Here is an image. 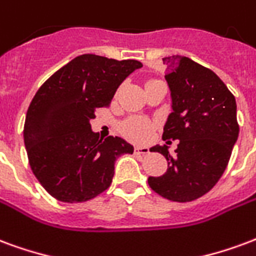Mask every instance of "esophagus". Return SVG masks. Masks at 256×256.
Instances as JSON below:
<instances>
[{"instance_id": "esophagus-1", "label": "esophagus", "mask_w": 256, "mask_h": 256, "mask_svg": "<svg viewBox=\"0 0 256 256\" xmlns=\"http://www.w3.org/2000/svg\"><path fill=\"white\" fill-rule=\"evenodd\" d=\"M135 154H139V156H148V154H150V150H148V147L136 146L135 147Z\"/></svg>"}]
</instances>
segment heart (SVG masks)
<instances>
[{
    "label": "heart",
    "mask_w": 256,
    "mask_h": 256,
    "mask_svg": "<svg viewBox=\"0 0 256 256\" xmlns=\"http://www.w3.org/2000/svg\"><path fill=\"white\" fill-rule=\"evenodd\" d=\"M151 130H152V126L151 122L146 120H130L126 121L124 126H122V132L126 134L130 139L136 142L146 140L147 138L150 136Z\"/></svg>",
    "instance_id": "heart-1"
}]
</instances>
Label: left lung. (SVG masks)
Returning <instances> with one entry per match:
<instances>
[{"mask_svg": "<svg viewBox=\"0 0 256 256\" xmlns=\"http://www.w3.org/2000/svg\"><path fill=\"white\" fill-rule=\"evenodd\" d=\"M172 95V112L162 139L178 140L174 154L156 146L168 170L148 177L152 191L173 202H192L210 191L228 166L238 140L236 100L212 69L184 56L162 58Z\"/></svg>", "mask_w": 256, "mask_h": 256, "instance_id": "left-lung-1", "label": "left lung"}]
</instances>
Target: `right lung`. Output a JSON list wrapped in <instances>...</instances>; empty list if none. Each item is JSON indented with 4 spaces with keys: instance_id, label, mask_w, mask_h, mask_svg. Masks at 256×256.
I'll list each match as a JSON object with an SVG mask.
<instances>
[{
    "instance_id": "1",
    "label": "right lung",
    "mask_w": 256,
    "mask_h": 256,
    "mask_svg": "<svg viewBox=\"0 0 256 256\" xmlns=\"http://www.w3.org/2000/svg\"><path fill=\"white\" fill-rule=\"evenodd\" d=\"M140 66L136 60L82 54L36 91L26 116L24 144L34 174L57 200L79 203L98 196L112 184L116 160L134 152L121 138L100 139L90 121Z\"/></svg>"
}]
</instances>
